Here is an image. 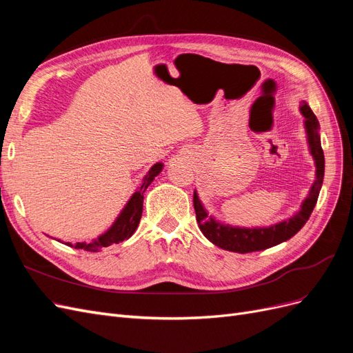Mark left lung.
<instances>
[{
  "instance_id": "left-lung-1",
  "label": "left lung",
  "mask_w": 353,
  "mask_h": 353,
  "mask_svg": "<svg viewBox=\"0 0 353 353\" xmlns=\"http://www.w3.org/2000/svg\"><path fill=\"white\" fill-rule=\"evenodd\" d=\"M301 113L303 114L305 121V132L306 140L309 145V153L312 154L315 162V181L309 190V194L302 201L301 209L296 212L293 216L287 218L281 222L272 223L270 227H236L230 225V223H223L215 219V216L209 215L206 208L203 206L201 200L199 199L197 191L194 190V210H196V219L199 223V228L210 243H213L218 248L236 252V253H250V252H259L270 249L272 245L280 244L292 239L294 234L301 231L305 225L306 221L311 216V213L316 205V200L319 196V190L323 187L324 179V152L321 147V137H319V123L316 116L309 108L306 101L301 104Z\"/></svg>"
}]
</instances>
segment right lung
<instances>
[{
    "label": "right lung",
    "instance_id": "add662e5",
    "mask_svg": "<svg viewBox=\"0 0 353 353\" xmlns=\"http://www.w3.org/2000/svg\"><path fill=\"white\" fill-rule=\"evenodd\" d=\"M163 169V163L157 162L154 163L150 170H148L147 175L144 176L141 185L137 188L135 193L131 196V199L128 200V203L125 205V208L122 209V212L119 213V216L116 218V221L112 223V227L103 232L101 236H99L95 240H92L91 243H65L70 248L74 249H83L87 252H99L103 248H109L112 244H117L122 243L123 240L130 239L132 234L135 232L138 223H140L141 215H143V200H144V191L147 190V187L153 183V179L162 172Z\"/></svg>",
    "mask_w": 353,
    "mask_h": 353
}]
</instances>
